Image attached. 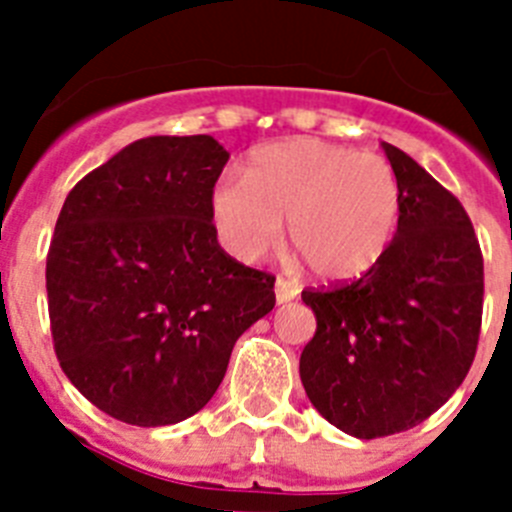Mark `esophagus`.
<instances>
[{"mask_svg":"<svg viewBox=\"0 0 512 512\" xmlns=\"http://www.w3.org/2000/svg\"><path fill=\"white\" fill-rule=\"evenodd\" d=\"M274 292H277V302H279V305H284V302L295 300L300 289H297L295 282H287V279L279 277L277 279V289H274Z\"/></svg>","mask_w":512,"mask_h":512,"instance_id":"obj_1","label":"esophagus"}]
</instances>
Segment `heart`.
I'll use <instances>...</instances> for the list:
<instances>
[{"label":"heart","instance_id":"heart-1","mask_svg":"<svg viewBox=\"0 0 512 512\" xmlns=\"http://www.w3.org/2000/svg\"><path fill=\"white\" fill-rule=\"evenodd\" d=\"M402 189L377 153L295 138L259 148L246 179L223 174L210 194V215L223 246L241 261H259L282 241L320 279L361 277L392 246Z\"/></svg>","mask_w":512,"mask_h":512}]
</instances>
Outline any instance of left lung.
<instances>
[{"instance_id": "obj_1", "label": "left lung", "mask_w": 512, "mask_h": 512, "mask_svg": "<svg viewBox=\"0 0 512 512\" xmlns=\"http://www.w3.org/2000/svg\"><path fill=\"white\" fill-rule=\"evenodd\" d=\"M400 179L395 241L354 282L307 287L318 328L300 356L310 402L356 438L431 418L477 354L485 261L467 210L408 153L384 143Z\"/></svg>"}]
</instances>
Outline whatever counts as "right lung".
Masks as SVG:
<instances>
[{"label":"right lung","mask_w":512,"mask_h":512,"mask_svg":"<svg viewBox=\"0 0 512 512\" xmlns=\"http://www.w3.org/2000/svg\"><path fill=\"white\" fill-rule=\"evenodd\" d=\"M228 153L210 135L130 143L69 192L45 259L58 364L122 423L156 428L215 395L274 277L220 248L210 194Z\"/></svg>","instance_id":"1"}]
</instances>
